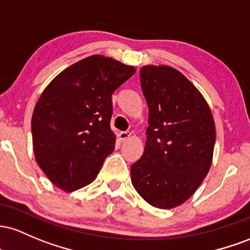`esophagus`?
I'll use <instances>...</instances> for the list:
<instances>
[{
	"label": "esophagus",
	"mask_w": 250,
	"mask_h": 250,
	"mask_svg": "<svg viewBox=\"0 0 250 250\" xmlns=\"http://www.w3.org/2000/svg\"><path fill=\"white\" fill-rule=\"evenodd\" d=\"M119 137L122 140H126L131 137V132L130 131H122V132L119 133Z\"/></svg>",
	"instance_id": "esophagus-1"
}]
</instances>
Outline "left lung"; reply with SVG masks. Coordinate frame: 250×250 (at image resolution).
<instances>
[{
  "mask_svg": "<svg viewBox=\"0 0 250 250\" xmlns=\"http://www.w3.org/2000/svg\"><path fill=\"white\" fill-rule=\"evenodd\" d=\"M140 83L148 127L144 153L131 167V181L152 207L175 208L191 197L209 172L214 118L201 92L172 67L143 66Z\"/></svg>",
  "mask_w": 250,
  "mask_h": 250,
  "instance_id": "left-lung-1",
  "label": "left lung"
}]
</instances>
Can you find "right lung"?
I'll list each match as a JSON object with an SVG mask.
<instances>
[{
    "label": "right lung",
    "mask_w": 250,
    "mask_h": 250,
    "mask_svg": "<svg viewBox=\"0 0 250 250\" xmlns=\"http://www.w3.org/2000/svg\"><path fill=\"white\" fill-rule=\"evenodd\" d=\"M136 73L112 58L91 55L57 75L32 117L36 163L54 186L74 191L93 182L113 152L112 94Z\"/></svg>",
    "instance_id": "1"
}]
</instances>
